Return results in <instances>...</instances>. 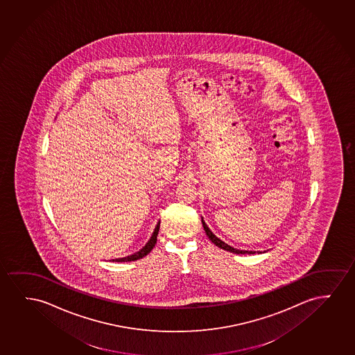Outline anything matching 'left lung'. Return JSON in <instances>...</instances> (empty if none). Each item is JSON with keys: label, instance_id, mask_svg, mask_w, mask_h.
Listing matches in <instances>:
<instances>
[{"label": "left lung", "instance_id": "obj_1", "mask_svg": "<svg viewBox=\"0 0 355 355\" xmlns=\"http://www.w3.org/2000/svg\"><path fill=\"white\" fill-rule=\"evenodd\" d=\"M202 224H203V227H205V234L208 236V239H209L215 245H218L219 248L221 250H229L231 253H235V254H255L254 250H236L234 247H231V245H227V243H225L224 241L220 240L218 239L216 236L210 231L209 227L207 226V224L205 223V220L202 219ZM258 253H261V252H258Z\"/></svg>", "mask_w": 355, "mask_h": 355}]
</instances>
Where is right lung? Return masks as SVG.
Wrapping results in <instances>:
<instances>
[{
  "mask_svg": "<svg viewBox=\"0 0 355 355\" xmlns=\"http://www.w3.org/2000/svg\"><path fill=\"white\" fill-rule=\"evenodd\" d=\"M159 226L160 221H158V224L155 226V231H153V235L150 237V241L146 243L145 247L142 248V250H139V252H136L134 254L129 255V257H125V258H119V259H114L113 261H134V260L141 259V258H144L146 255L150 253V250H153V247H155V242H157V236H158V232H159Z\"/></svg>",
  "mask_w": 355,
  "mask_h": 355,
  "instance_id": "obj_1",
  "label": "right lung"
}]
</instances>
